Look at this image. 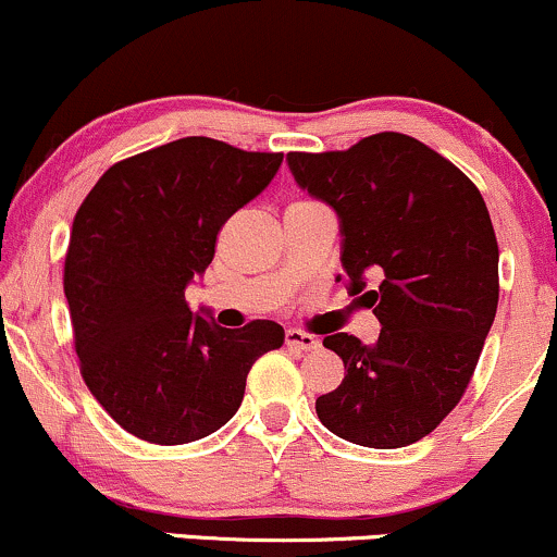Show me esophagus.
Listing matches in <instances>:
<instances>
[{"mask_svg": "<svg viewBox=\"0 0 557 557\" xmlns=\"http://www.w3.org/2000/svg\"><path fill=\"white\" fill-rule=\"evenodd\" d=\"M284 338H286V346H289V349H299V351H312L320 346L318 336H312V333H305V331H297V329L286 331Z\"/></svg>", "mask_w": 557, "mask_h": 557, "instance_id": "obj_1", "label": "esophagus"}]
</instances>
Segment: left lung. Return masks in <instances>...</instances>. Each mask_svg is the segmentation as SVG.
I'll list each match as a JSON object with an SVG mask.
<instances>
[{"mask_svg":"<svg viewBox=\"0 0 557 557\" xmlns=\"http://www.w3.org/2000/svg\"><path fill=\"white\" fill-rule=\"evenodd\" d=\"M297 185L342 224L349 292L381 320L375 344L331 333L344 381L320 396V422L368 448L422 441L461 401L498 310V239L461 169L401 133L349 150L286 156Z\"/></svg>","mask_w":557,"mask_h":557,"instance_id":"8db88e82","label":"left lung"}]
</instances>
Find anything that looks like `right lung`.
Wrapping results in <instances>:
<instances>
[{
    "label": "right lung",
    "instance_id": "add662e5",
    "mask_svg": "<svg viewBox=\"0 0 557 557\" xmlns=\"http://www.w3.org/2000/svg\"><path fill=\"white\" fill-rule=\"evenodd\" d=\"M281 161L182 137L114 163L77 208L64 297L83 381L140 441L182 446L224 428L255 359L284 344L273 320L232 331L185 302L221 226L263 193Z\"/></svg>",
    "mask_w": 557,
    "mask_h": 557
}]
</instances>
